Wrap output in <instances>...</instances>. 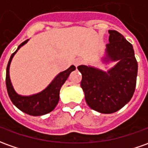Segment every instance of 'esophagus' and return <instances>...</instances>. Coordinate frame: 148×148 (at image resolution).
I'll use <instances>...</instances> for the list:
<instances>
[{"label": "esophagus", "instance_id": "34e87169", "mask_svg": "<svg viewBox=\"0 0 148 148\" xmlns=\"http://www.w3.org/2000/svg\"><path fill=\"white\" fill-rule=\"evenodd\" d=\"M73 64H74V65L77 68L79 65H80V64H82V60H81L80 59H76L75 60L73 61Z\"/></svg>", "mask_w": 148, "mask_h": 148}]
</instances>
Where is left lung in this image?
<instances>
[{"instance_id":"8db88e82","label":"left lung","mask_w":148,"mask_h":148,"mask_svg":"<svg viewBox=\"0 0 148 148\" xmlns=\"http://www.w3.org/2000/svg\"><path fill=\"white\" fill-rule=\"evenodd\" d=\"M109 43L106 46L101 62H116L107 71L90 65H80L82 74L80 86L88 106L101 114H113L131 99L136 86L138 63L133 46L116 30H109Z\"/></svg>"}]
</instances>
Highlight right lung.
I'll use <instances>...</instances> for the list:
<instances>
[{"label": "right lung", "instance_id": "obj_1", "mask_svg": "<svg viewBox=\"0 0 148 148\" xmlns=\"http://www.w3.org/2000/svg\"><path fill=\"white\" fill-rule=\"evenodd\" d=\"M29 39L25 40L18 46L16 51L12 54L6 68V88L8 94L11 101L15 106L25 114L32 116H42L47 114L56 108L60 100V91L62 85L67 80L70 73L76 69L74 65H72L70 68L64 72H60L52 81L43 90L39 92L34 93L32 95L23 96L18 94L15 91L13 84L11 82L10 76V68L11 61L14 58V55L17 53L22 46H24Z\"/></svg>", "mask_w": 148, "mask_h": 148}]
</instances>
